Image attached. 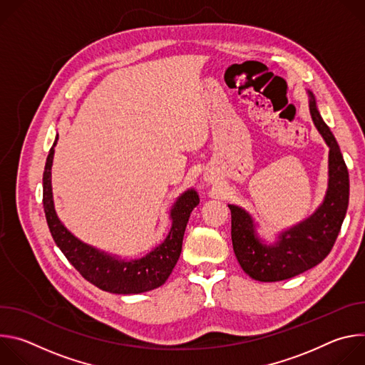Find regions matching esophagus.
Wrapping results in <instances>:
<instances>
[{
    "instance_id": "obj_1",
    "label": "esophagus",
    "mask_w": 365,
    "mask_h": 365,
    "mask_svg": "<svg viewBox=\"0 0 365 365\" xmlns=\"http://www.w3.org/2000/svg\"><path fill=\"white\" fill-rule=\"evenodd\" d=\"M205 180H207V182H210V179H205Z\"/></svg>"
}]
</instances>
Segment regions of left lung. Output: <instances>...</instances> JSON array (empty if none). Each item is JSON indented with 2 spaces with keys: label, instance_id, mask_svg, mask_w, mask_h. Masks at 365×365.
<instances>
[{
  "label": "left lung",
  "instance_id": "8db88e82",
  "mask_svg": "<svg viewBox=\"0 0 365 365\" xmlns=\"http://www.w3.org/2000/svg\"><path fill=\"white\" fill-rule=\"evenodd\" d=\"M309 93V110L319 134L329 147V179L325 199L304 221L280 232L274 244L257 235L251 215L242 207L231 210V238L241 269L258 282H280L318 266L331 252L344 222L349 200V176L339 145L322 120L314 93Z\"/></svg>",
  "mask_w": 365,
  "mask_h": 365
}]
</instances>
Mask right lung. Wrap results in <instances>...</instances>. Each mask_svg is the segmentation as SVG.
Listing matches in <instances>:
<instances>
[{"instance_id": "1", "label": "right lung", "mask_w": 365, "mask_h": 365, "mask_svg": "<svg viewBox=\"0 0 365 365\" xmlns=\"http://www.w3.org/2000/svg\"><path fill=\"white\" fill-rule=\"evenodd\" d=\"M50 148L43 173V207L46 221L56 245L69 263L93 286L117 294H137L158 289L169 279L182 251L185 230L193 207L199 203L195 189L182 193L172 206V228L166 240L137 259H121L78 240L56 215L51 193V165L55 145Z\"/></svg>"}]
</instances>
